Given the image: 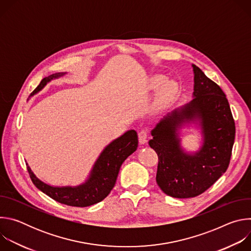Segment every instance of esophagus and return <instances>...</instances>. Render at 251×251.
<instances>
[{
	"label": "esophagus",
	"instance_id": "esophagus-1",
	"mask_svg": "<svg viewBox=\"0 0 251 251\" xmlns=\"http://www.w3.org/2000/svg\"><path fill=\"white\" fill-rule=\"evenodd\" d=\"M138 138H139V143L140 144H145L147 142L148 138V130L147 129H142L138 132Z\"/></svg>",
	"mask_w": 251,
	"mask_h": 251
}]
</instances>
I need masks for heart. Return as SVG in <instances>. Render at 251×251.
<instances>
[{
    "mask_svg": "<svg viewBox=\"0 0 251 251\" xmlns=\"http://www.w3.org/2000/svg\"><path fill=\"white\" fill-rule=\"evenodd\" d=\"M160 90L158 92V101L161 103H164L168 101L176 92V84L174 81H166L165 77L162 75H156L151 78L150 80V87L155 89L160 87Z\"/></svg>",
    "mask_w": 251,
    "mask_h": 251,
    "instance_id": "1",
    "label": "heart"
}]
</instances>
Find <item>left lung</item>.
I'll list each match as a JSON object with an SVG mask.
<instances>
[{"label":"left lung","mask_w":251,"mask_h":251,"mask_svg":"<svg viewBox=\"0 0 251 251\" xmlns=\"http://www.w3.org/2000/svg\"><path fill=\"white\" fill-rule=\"evenodd\" d=\"M193 100L165 116L152 130L149 145L158 155L156 181L168 196L197 197L216 183L228 168L235 124L225 92L201 69L193 64ZM199 121L203 134L201 150L186 153L177 130Z\"/></svg>","instance_id":"1"}]
</instances>
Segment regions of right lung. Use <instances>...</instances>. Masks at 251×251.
Segmentation results:
<instances>
[{"label": "right lung", "instance_id": "right-lung-1", "mask_svg": "<svg viewBox=\"0 0 251 251\" xmlns=\"http://www.w3.org/2000/svg\"><path fill=\"white\" fill-rule=\"evenodd\" d=\"M65 73L45 77L30 96L41 91L48 82L64 75ZM138 135L129 130L107 146L95 162L86 182L77 187H52L35 176L26 164L33 185L52 200L71 206H89L103 201L115 186L117 176L123 162L137 150Z\"/></svg>", "mask_w": 251, "mask_h": 251}]
</instances>
